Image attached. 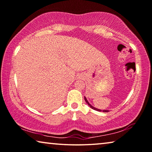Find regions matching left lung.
<instances>
[{
  "mask_svg": "<svg viewBox=\"0 0 152 152\" xmlns=\"http://www.w3.org/2000/svg\"><path fill=\"white\" fill-rule=\"evenodd\" d=\"M85 101H86L87 103L88 104V105H89V107H91V109H93V110H96V111H98V112H109V110H103V111H102V110H98V109H96V108L94 107L93 106H91V104L89 103V102L87 101V98H86V97H85Z\"/></svg>",
  "mask_w": 152,
  "mask_h": 152,
  "instance_id": "1",
  "label": "left lung"
}]
</instances>
